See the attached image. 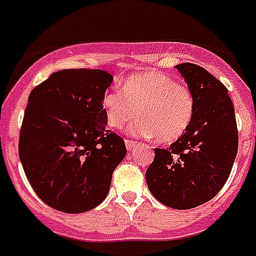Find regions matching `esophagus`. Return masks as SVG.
<instances>
[{
    "mask_svg": "<svg viewBox=\"0 0 256 256\" xmlns=\"http://www.w3.org/2000/svg\"><path fill=\"white\" fill-rule=\"evenodd\" d=\"M124 144H126V148H128V151H132L135 148V146H136V142L132 140V139H126V140H124Z\"/></svg>",
    "mask_w": 256,
    "mask_h": 256,
    "instance_id": "esophagus-1",
    "label": "esophagus"
}]
</instances>
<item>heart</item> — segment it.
<instances>
[{
	"instance_id": "b5f03b06",
	"label": "heart",
	"mask_w": 256,
	"mask_h": 256,
	"mask_svg": "<svg viewBox=\"0 0 256 256\" xmlns=\"http://www.w3.org/2000/svg\"><path fill=\"white\" fill-rule=\"evenodd\" d=\"M106 121L121 130L130 126L138 136H154L160 143H173L182 138L195 114V98L186 83L154 70L128 76L122 90H112L102 98Z\"/></svg>"
}]
</instances>
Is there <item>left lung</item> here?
Returning a JSON list of instances; mask_svg holds the SVG:
<instances>
[{
    "instance_id": "8db88e82",
    "label": "left lung",
    "mask_w": 256,
    "mask_h": 256,
    "mask_svg": "<svg viewBox=\"0 0 256 256\" xmlns=\"http://www.w3.org/2000/svg\"><path fill=\"white\" fill-rule=\"evenodd\" d=\"M176 68L194 94V120L170 147L154 148L146 181L160 203L190 210L211 200L229 178L238 151V130L232 98L218 78L190 62Z\"/></svg>"
}]
</instances>
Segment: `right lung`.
Masks as SVG:
<instances>
[{"label": "right lung", "instance_id": "obj_1", "mask_svg": "<svg viewBox=\"0 0 256 256\" xmlns=\"http://www.w3.org/2000/svg\"><path fill=\"white\" fill-rule=\"evenodd\" d=\"M113 76L104 70L53 72L30 94L19 132V158L31 188L49 207L82 214L98 207L126 154L106 130L102 106Z\"/></svg>", "mask_w": 256, "mask_h": 256}]
</instances>
